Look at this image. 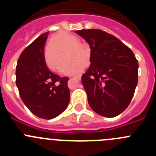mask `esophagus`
I'll return each instance as SVG.
<instances>
[{
	"instance_id": "34e87169",
	"label": "esophagus",
	"mask_w": 156,
	"mask_h": 156,
	"mask_svg": "<svg viewBox=\"0 0 156 156\" xmlns=\"http://www.w3.org/2000/svg\"><path fill=\"white\" fill-rule=\"evenodd\" d=\"M76 78V79L79 80H81V75H79V76H74Z\"/></svg>"
}]
</instances>
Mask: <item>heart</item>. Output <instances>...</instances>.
<instances>
[{
    "instance_id": "obj_1",
    "label": "heart",
    "mask_w": 156,
    "mask_h": 156,
    "mask_svg": "<svg viewBox=\"0 0 156 156\" xmlns=\"http://www.w3.org/2000/svg\"><path fill=\"white\" fill-rule=\"evenodd\" d=\"M77 37L65 32H60L51 37L48 47L45 50V61L52 69H58L69 61L68 53L74 62L65 66L61 72L66 75H76L80 73L87 65V58L90 55V50H87L83 45L79 44Z\"/></svg>"
}]
</instances>
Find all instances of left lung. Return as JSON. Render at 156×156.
Instances as JSON below:
<instances>
[{"instance_id":"8db88e82","label":"left lung","mask_w":156,"mask_h":156,"mask_svg":"<svg viewBox=\"0 0 156 156\" xmlns=\"http://www.w3.org/2000/svg\"><path fill=\"white\" fill-rule=\"evenodd\" d=\"M90 48V67L82 84L90 108L105 117H115L132 100L137 84L138 62L130 48L107 32L98 29L76 31Z\"/></svg>"}]
</instances>
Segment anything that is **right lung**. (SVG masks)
<instances>
[{
  "label": "right lung",
  "mask_w": 156,
  "mask_h": 156,
  "mask_svg": "<svg viewBox=\"0 0 156 156\" xmlns=\"http://www.w3.org/2000/svg\"><path fill=\"white\" fill-rule=\"evenodd\" d=\"M49 32L43 34L25 48L16 66V86L19 95L32 113L41 119L55 118L69 103L68 77L48 69L44 45Z\"/></svg>",
  "instance_id": "1"
}]
</instances>
